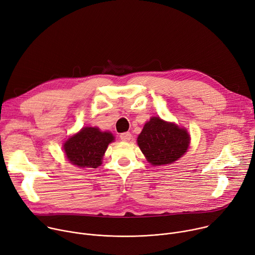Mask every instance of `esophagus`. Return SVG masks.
<instances>
[{
    "mask_svg": "<svg viewBox=\"0 0 255 255\" xmlns=\"http://www.w3.org/2000/svg\"><path fill=\"white\" fill-rule=\"evenodd\" d=\"M120 138L122 141H130L132 139V134L130 132H124L120 134Z\"/></svg>",
    "mask_w": 255,
    "mask_h": 255,
    "instance_id": "34e87169",
    "label": "esophagus"
}]
</instances>
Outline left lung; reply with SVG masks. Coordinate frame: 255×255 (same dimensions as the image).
<instances>
[{"label": "left lung", "mask_w": 255, "mask_h": 255, "mask_svg": "<svg viewBox=\"0 0 255 255\" xmlns=\"http://www.w3.org/2000/svg\"><path fill=\"white\" fill-rule=\"evenodd\" d=\"M137 143L150 164H170L187 152L190 134L187 129L174 123L163 121L159 117H151L145 123Z\"/></svg>", "instance_id": "obj_1"}]
</instances>
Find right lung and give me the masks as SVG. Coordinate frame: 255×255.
<instances>
[{
  "instance_id": "right-lung-1",
  "label": "right lung",
  "mask_w": 255,
  "mask_h": 255,
  "mask_svg": "<svg viewBox=\"0 0 255 255\" xmlns=\"http://www.w3.org/2000/svg\"><path fill=\"white\" fill-rule=\"evenodd\" d=\"M115 140L110 132L98 127H84L63 144V150L70 163L78 167L97 168L102 164L108 145Z\"/></svg>"
}]
</instances>
